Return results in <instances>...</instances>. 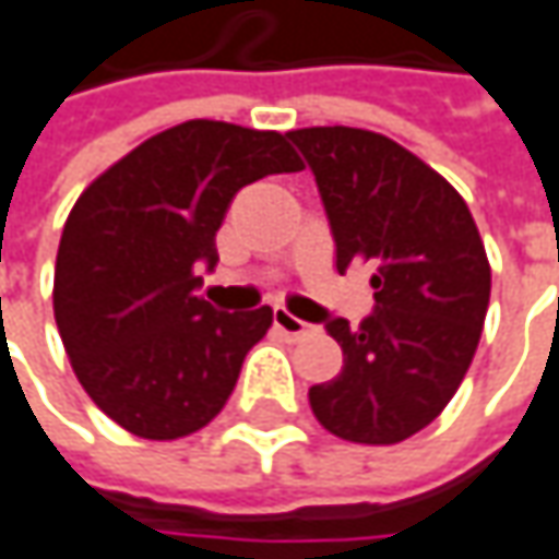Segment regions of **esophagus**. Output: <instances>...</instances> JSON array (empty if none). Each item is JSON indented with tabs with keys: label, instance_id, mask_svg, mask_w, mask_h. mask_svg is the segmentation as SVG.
<instances>
[{
	"label": "esophagus",
	"instance_id": "1",
	"mask_svg": "<svg viewBox=\"0 0 559 559\" xmlns=\"http://www.w3.org/2000/svg\"><path fill=\"white\" fill-rule=\"evenodd\" d=\"M273 324L286 334L289 340H301L305 334H311V324L308 321H301V318H296L293 311H286L283 305H276L273 308Z\"/></svg>",
	"mask_w": 559,
	"mask_h": 559
}]
</instances>
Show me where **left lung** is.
<instances>
[{
    "instance_id": "1",
    "label": "left lung",
    "mask_w": 559,
    "mask_h": 559,
    "mask_svg": "<svg viewBox=\"0 0 559 559\" xmlns=\"http://www.w3.org/2000/svg\"><path fill=\"white\" fill-rule=\"evenodd\" d=\"M286 136L314 175L337 270L369 263L376 289L359 328L321 318L343 369L308 388L311 411L346 442H404L445 411L474 359L490 305L480 231L459 190L388 136L353 127Z\"/></svg>"
}]
</instances>
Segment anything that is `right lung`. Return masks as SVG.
<instances>
[{"label": "right lung", "mask_w": 559, "mask_h": 559, "mask_svg": "<svg viewBox=\"0 0 559 559\" xmlns=\"http://www.w3.org/2000/svg\"><path fill=\"white\" fill-rule=\"evenodd\" d=\"M301 171L286 136L187 120L136 145L72 206L53 314L88 397L142 439L203 429L235 391L270 305L225 314L200 296L235 193Z\"/></svg>", "instance_id": "add662e5"}]
</instances>
